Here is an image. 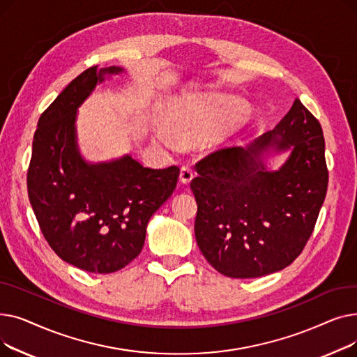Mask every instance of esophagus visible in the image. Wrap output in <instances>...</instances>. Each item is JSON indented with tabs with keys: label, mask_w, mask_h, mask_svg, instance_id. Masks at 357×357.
Here are the masks:
<instances>
[{
	"label": "esophagus",
	"mask_w": 357,
	"mask_h": 357,
	"mask_svg": "<svg viewBox=\"0 0 357 357\" xmlns=\"http://www.w3.org/2000/svg\"><path fill=\"white\" fill-rule=\"evenodd\" d=\"M192 178H194L192 169L188 167V166H182V167H181V175H179L181 182H182L183 185H188V183L192 181Z\"/></svg>",
	"instance_id": "esophagus-1"
}]
</instances>
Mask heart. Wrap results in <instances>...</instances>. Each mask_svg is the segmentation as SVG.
<instances>
[{
  "label": "heart",
  "instance_id": "1",
  "mask_svg": "<svg viewBox=\"0 0 357 357\" xmlns=\"http://www.w3.org/2000/svg\"><path fill=\"white\" fill-rule=\"evenodd\" d=\"M171 117L182 137L220 143L229 137L230 127L248 117V107L230 96H190L172 104ZM153 136L171 149H176L181 142L175 128L163 119L155 120Z\"/></svg>",
  "mask_w": 357,
  "mask_h": 357
}]
</instances>
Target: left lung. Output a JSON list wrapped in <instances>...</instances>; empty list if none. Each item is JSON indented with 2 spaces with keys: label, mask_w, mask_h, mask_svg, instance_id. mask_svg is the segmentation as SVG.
I'll return each instance as SVG.
<instances>
[{
  "label": "left lung",
  "mask_w": 357,
  "mask_h": 357,
  "mask_svg": "<svg viewBox=\"0 0 357 357\" xmlns=\"http://www.w3.org/2000/svg\"><path fill=\"white\" fill-rule=\"evenodd\" d=\"M318 120L296 100L273 130L249 147L222 149L192 179L195 238L208 264L230 278L282 271L299 256L326 198L328 172ZM289 153L278 169L269 157Z\"/></svg>",
  "instance_id": "1"
}]
</instances>
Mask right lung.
<instances>
[{
  "label": "right lung",
  "mask_w": 357,
  "mask_h": 357,
  "mask_svg": "<svg viewBox=\"0 0 357 357\" xmlns=\"http://www.w3.org/2000/svg\"><path fill=\"white\" fill-rule=\"evenodd\" d=\"M120 66H92L43 112L33 139L29 199L49 246L66 264L112 273L136 259L147 222L175 191L179 169H150L130 155L88 162L79 152L78 108Z\"/></svg>",
  "instance_id": "obj_1"
}]
</instances>
